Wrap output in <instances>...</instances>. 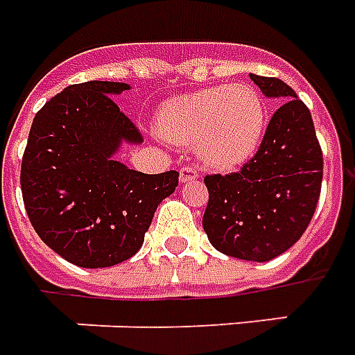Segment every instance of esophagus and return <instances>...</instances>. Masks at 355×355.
<instances>
[{"mask_svg": "<svg viewBox=\"0 0 355 355\" xmlns=\"http://www.w3.org/2000/svg\"><path fill=\"white\" fill-rule=\"evenodd\" d=\"M198 172L193 168V166H183L182 170H180V180L182 183L185 182H193V180H197Z\"/></svg>", "mask_w": 355, "mask_h": 355, "instance_id": "34e87169", "label": "esophagus"}]
</instances>
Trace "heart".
<instances>
[{
  "label": "heart",
  "instance_id": "obj_1",
  "mask_svg": "<svg viewBox=\"0 0 355 355\" xmlns=\"http://www.w3.org/2000/svg\"><path fill=\"white\" fill-rule=\"evenodd\" d=\"M266 122L268 107L254 85H218L162 103L157 132L173 145L195 143L202 162L231 170L260 147Z\"/></svg>",
  "mask_w": 355,
  "mask_h": 355
}]
</instances>
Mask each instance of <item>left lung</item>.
Here are the masks:
<instances>
[{
	"label": "left lung",
	"mask_w": 355,
	"mask_h": 355,
	"mask_svg": "<svg viewBox=\"0 0 355 355\" xmlns=\"http://www.w3.org/2000/svg\"><path fill=\"white\" fill-rule=\"evenodd\" d=\"M250 80L279 107L263 139L239 172L208 173V205L202 216L208 241L220 252L268 262L302 237L318 206L323 153L310 109L279 78Z\"/></svg>",
	"instance_id": "8db88e82"
}]
</instances>
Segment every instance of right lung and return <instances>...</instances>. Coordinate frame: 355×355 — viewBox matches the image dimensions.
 <instances>
[{
	"label": "right lung",
	"mask_w": 355,
	"mask_h": 355,
	"mask_svg": "<svg viewBox=\"0 0 355 355\" xmlns=\"http://www.w3.org/2000/svg\"><path fill=\"white\" fill-rule=\"evenodd\" d=\"M130 85L85 82L64 87L37 110L22 155L21 191L30 223L45 245L80 268L132 258L180 173H143L112 158L141 132L112 95Z\"/></svg>",
	"instance_id": "1"
}]
</instances>
